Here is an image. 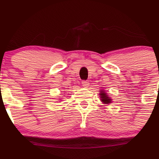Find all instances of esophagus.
<instances>
[{
  "mask_svg": "<svg viewBox=\"0 0 159 159\" xmlns=\"http://www.w3.org/2000/svg\"><path fill=\"white\" fill-rule=\"evenodd\" d=\"M89 84H90V83H89V82L87 81H82V85H83V87H86V88H87V87H88V86L90 85Z\"/></svg>",
  "mask_w": 159,
  "mask_h": 159,
  "instance_id": "esophagus-1",
  "label": "esophagus"
}]
</instances>
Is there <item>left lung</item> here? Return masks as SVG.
<instances>
[{
	"instance_id": "1",
	"label": "left lung",
	"mask_w": 159,
	"mask_h": 159,
	"mask_svg": "<svg viewBox=\"0 0 159 159\" xmlns=\"http://www.w3.org/2000/svg\"><path fill=\"white\" fill-rule=\"evenodd\" d=\"M100 97H101V99L102 101L105 104H108V103H111V98L108 97V96H107L106 93H105V92H104V91H101V93L99 94Z\"/></svg>"
}]
</instances>
